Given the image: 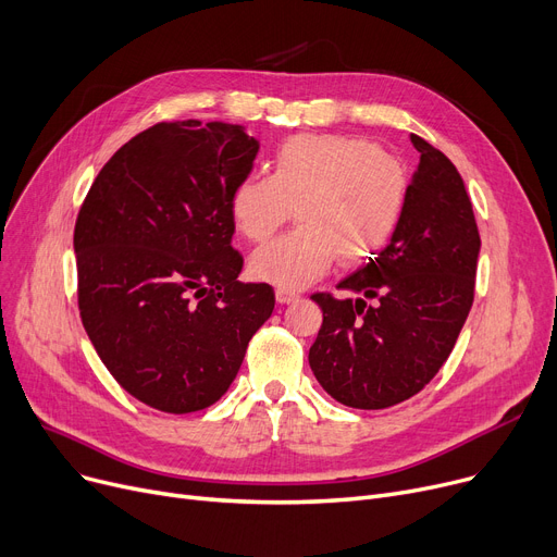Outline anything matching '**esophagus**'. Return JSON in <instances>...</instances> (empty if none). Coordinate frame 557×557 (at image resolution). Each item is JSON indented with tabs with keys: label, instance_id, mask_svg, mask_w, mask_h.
Wrapping results in <instances>:
<instances>
[{
	"label": "esophagus",
	"instance_id": "1",
	"mask_svg": "<svg viewBox=\"0 0 557 557\" xmlns=\"http://www.w3.org/2000/svg\"><path fill=\"white\" fill-rule=\"evenodd\" d=\"M275 298H277L280 305H288V302L298 300V294H296V290H288V288H277L275 290Z\"/></svg>",
	"mask_w": 557,
	"mask_h": 557
}]
</instances>
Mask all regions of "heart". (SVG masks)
Segmentation results:
<instances>
[{"label":"heart","mask_w":557,"mask_h":557,"mask_svg":"<svg viewBox=\"0 0 557 557\" xmlns=\"http://www.w3.org/2000/svg\"><path fill=\"white\" fill-rule=\"evenodd\" d=\"M406 164L359 137L294 135L277 146L273 173H246L230 191L234 225L267 242L298 208V230L255 250L250 273L280 288H305L341 257L363 263L382 252L406 210Z\"/></svg>","instance_id":"1"}]
</instances>
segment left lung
I'll use <instances>...</instances> for the list:
<instances>
[{
	"label": "left lung",
	"instance_id": "left-lung-1",
	"mask_svg": "<svg viewBox=\"0 0 557 557\" xmlns=\"http://www.w3.org/2000/svg\"><path fill=\"white\" fill-rule=\"evenodd\" d=\"M406 210L391 244L336 288L313 294L323 325L309 366L336 401L376 411L420 393L449 359L474 302L481 237L454 162L418 135Z\"/></svg>",
	"mask_w": 557,
	"mask_h": 557
}]
</instances>
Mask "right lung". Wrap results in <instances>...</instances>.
I'll list each match as a JSON object with an SVG mask.
<instances>
[{
  "instance_id": "right-lung-1",
  "label": "right lung",
  "mask_w": 557,
  "mask_h": 557,
  "mask_svg": "<svg viewBox=\"0 0 557 557\" xmlns=\"http://www.w3.org/2000/svg\"><path fill=\"white\" fill-rule=\"evenodd\" d=\"M259 144L239 124L160 122L99 171L74 227L78 311L126 393L162 413L219 401L275 307L244 284L230 191Z\"/></svg>"
}]
</instances>
